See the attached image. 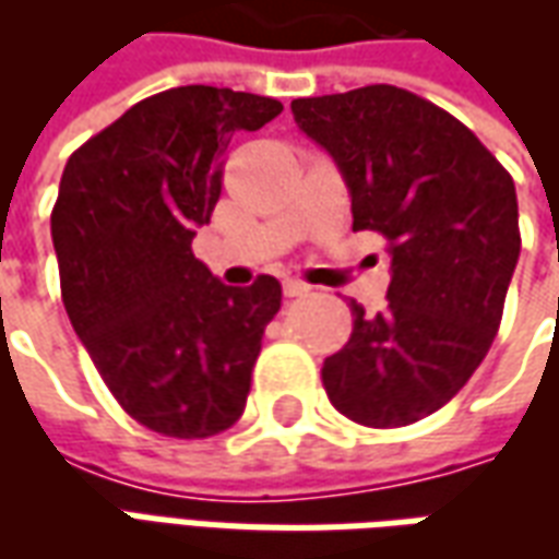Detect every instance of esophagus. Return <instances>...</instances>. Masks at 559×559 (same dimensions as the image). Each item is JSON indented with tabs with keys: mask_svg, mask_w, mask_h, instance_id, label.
Wrapping results in <instances>:
<instances>
[{
	"mask_svg": "<svg viewBox=\"0 0 559 559\" xmlns=\"http://www.w3.org/2000/svg\"><path fill=\"white\" fill-rule=\"evenodd\" d=\"M281 287H284V296H305V293L311 290V287H308V284H305V281H296V278H284V284H281Z\"/></svg>",
	"mask_w": 559,
	"mask_h": 559,
	"instance_id": "obj_1",
	"label": "esophagus"
}]
</instances>
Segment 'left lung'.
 <instances>
[{
  "mask_svg": "<svg viewBox=\"0 0 559 559\" xmlns=\"http://www.w3.org/2000/svg\"><path fill=\"white\" fill-rule=\"evenodd\" d=\"M290 107L338 164L353 230L380 233L392 254L386 311L350 302V341L323 362V389L359 425H413L455 399L500 329L521 254L515 182L464 122L399 86Z\"/></svg>",
  "mask_w": 559,
  "mask_h": 559,
  "instance_id": "obj_1",
  "label": "left lung"
}]
</instances>
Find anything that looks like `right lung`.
Wrapping results in <instances>:
<instances>
[{"label": "right lung", "instance_id": "add662e5", "mask_svg": "<svg viewBox=\"0 0 559 559\" xmlns=\"http://www.w3.org/2000/svg\"><path fill=\"white\" fill-rule=\"evenodd\" d=\"M281 110L251 92L179 86L68 158L50 215L62 302L119 407L148 431L200 440L242 416L281 284L227 287L191 239L218 203L230 140Z\"/></svg>", "mask_w": 559, "mask_h": 559}]
</instances>
